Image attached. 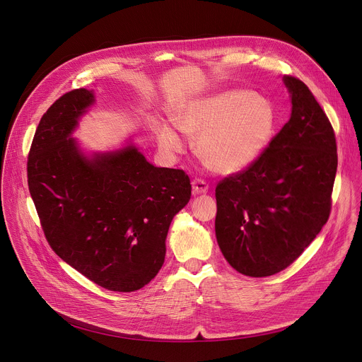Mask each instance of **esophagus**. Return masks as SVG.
Wrapping results in <instances>:
<instances>
[{
  "mask_svg": "<svg viewBox=\"0 0 362 362\" xmlns=\"http://www.w3.org/2000/svg\"><path fill=\"white\" fill-rule=\"evenodd\" d=\"M192 187H193V193L194 194H200V193H206L209 190V185L206 183V180L197 177L192 182Z\"/></svg>",
  "mask_w": 362,
  "mask_h": 362,
  "instance_id": "1",
  "label": "esophagus"
}]
</instances>
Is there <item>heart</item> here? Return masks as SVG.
Returning a JSON list of instances; mask_svg holds the SVG:
<instances>
[{"label": "heart", "instance_id": "obj_1", "mask_svg": "<svg viewBox=\"0 0 362 362\" xmlns=\"http://www.w3.org/2000/svg\"><path fill=\"white\" fill-rule=\"evenodd\" d=\"M176 126L197 137L200 159L216 173L232 175L259 159L274 139L276 113L272 103L249 90H225L189 103L175 115ZM160 147L168 153L185 148L179 132L162 124Z\"/></svg>", "mask_w": 362, "mask_h": 362}]
</instances>
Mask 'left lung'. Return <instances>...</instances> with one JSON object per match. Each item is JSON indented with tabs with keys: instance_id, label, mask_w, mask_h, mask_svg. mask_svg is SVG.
<instances>
[{
	"instance_id": "1",
	"label": "left lung",
	"mask_w": 362,
	"mask_h": 362,
	"mask_svg": "<svg viewBox=\"0 0 362 362\" xmlns=\"http://www.w3.org/2000/svg\"><path fill=\"white\" fill-rule=\"evenodd\" d=\"M292 115L253 165L216 186L215 230L229 265L253 278L275 275L328 222L338 154L332 124L313 91L284 77Z\"/></svg>"
}]
</instances>
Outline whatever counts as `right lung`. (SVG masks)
I'll return each instance as SVG.
<instances>
[{"label": "right lung", "instance_id": "right-lung-1", "mask_svg": "<svg viewBox=\"0 0 362 362\" xmlns=\"http://www.w3.org/2000/svg\"><path fill=\"white\" fill-rule=\"evenodd\" d=\"M91 103V91L76 88L44 113L28 153V189L64 262L98 286L133 292L160 271L192 185L182 169L154 168L133 146L86 159L70 134Z\"/></svg>", "mask_w": 362, "mask_h": 362}]
</instances>
